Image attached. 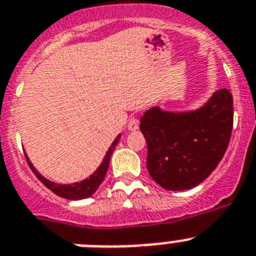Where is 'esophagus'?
Here are the masks:
<instances>
[{
    "label": "esophagus",
    "instance_id": "34e87169",
    "mask_svg": "<svg viewBox=\"0 0 256 256\" xmlns=\"http://www.w3.org/2000/svg\"><path fill=\"white\" fill-rule=\"evenodd\" d=\"M140 126V119L137 116H130V122H128V130H137Z\"/></svg>",
    "mask_w": 256,
    "mask_h": 256
}]
</instances>
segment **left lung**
<instances>
[{"instance_id": "left-lung-1", "label": "left lung", "mask_w": 256, "mask_h": 256, "mask_svg": "<svg viewBox=\"0 0 256 256\" xmlns=\"http://www.w3.org/2000/svg\"><path fill=\"white\" fill-rule=\"evenodd\" d=\"M140 122L152 180L169 191L190 190L206 180L226 154L234 126V97L223 88L195 112H169L156 106Z\"/></svg>"}]
</instances>
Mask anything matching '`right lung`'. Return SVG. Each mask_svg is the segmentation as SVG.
Masks as SVG:
<instances>
[{
    "label": "right lung",
    "mask_w": 256,
    "mask_h": 256,
    "mask_svg": "<svg viewBox=\"0 0 256 256\" xmlns=\"http://www.w3.org/2000/svg\"><path fill=\"white\" fill-rule=\"evenodd\" d=\"M119 138H120V134L114 140V142L112 144V146L108 148V152H106L105 158H104L101 165L97 168V170L94 172L92 176H90V178L82 180V182H76L73 183V184H58V183H54L51 180H46L44 177H42L36 168L33 166V164L30 162V160L28 159V156L26 155V162H28V165L30 166L32 172L36 174V177L44 183V186L48 190H51L54 194H56L60 198H68V200H80V198H87L90 196H92L94 192L97 191V188L100 187V184L102 183L104 178L106 176V172H108V164H110V158H112V154L114 152L115 146L119 142Z\"/></svg>",
    "instance_id": "obj_1"
}]
</instances>
